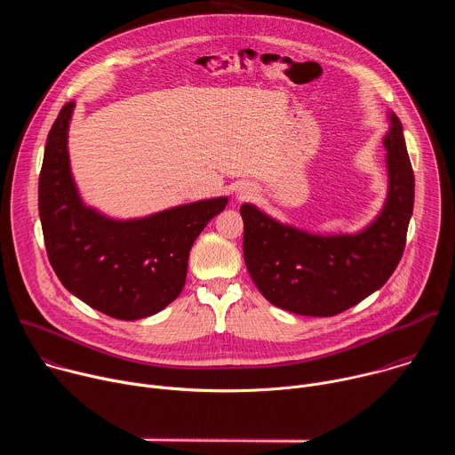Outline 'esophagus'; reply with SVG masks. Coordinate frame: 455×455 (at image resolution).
I'll list each match as a JSON object with an SVG mask.
<instances>
[{"instance_id": "34e87169", "label": "esophagus", "mask_w": 455, "mask_h": 455, "mask_svg": "<svg viewBox=\"0 0 455 455\" xmlns=\"http://www.w3.org/2000/svg\"><path fill=\"white\" fill-rule=\"evenodd\" d=\"M251 194H253V190H250V188H239L237 190V198L239 200H248V198H251Z\"/></svg>"}]
</instances>
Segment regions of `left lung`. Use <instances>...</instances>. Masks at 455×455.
<instances>
[{"label":"left lung","instance_id":"left-lung-1","mask_svg":"<svg viewBox=\"0 0 455 455\" xmlns=\"http://www.w3.org/2000/svg\"><path fill=\"white\" fill-rule=\"evenodd\" d=\"M388 192L378 218L358 234L320 235L279 223L244 204L243 255L257 290L274 306L307 316H333L379 290L403 255L414 209V172L403 127L391 111Z\"/></svg>","mask_w":455,"mask_h":455}]
</instances>
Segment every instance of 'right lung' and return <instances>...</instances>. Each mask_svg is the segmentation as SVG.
I'll return each mask as SVG.
<instances>
[{
	"mask_svg": "<svg viewBox=\"0 0 455 455\" xmlns=\"http://www.w3.org/2000/svg\"><path fill=\"white\" fill-rule=\"evenodd\" d=\"M74 108L76 102H68L59 111L39 174L50 265L62 286L93 309L118 320L151 316L181 293L194 241L228 200H202L127 221L86 207L68 156Z\"/></svg>",
	"mask_w": 455,
	"mask_h": 455,
	"instance_id": "add662e5",
	"label": "right lung"
}]
</instances>
